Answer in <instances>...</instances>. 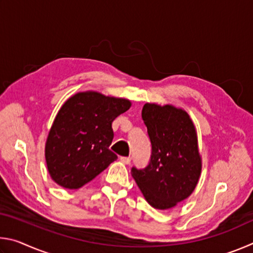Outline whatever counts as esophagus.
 Masks as SVG:
<instances>
[{"mask_svg":"<svg viewBox=\"0 0 253 253\" xmlns=\"http://www.w3.org/2000/svg\"><path fill=\"white\" fill-rule=\"evenodd\" d=\"M121 161L124 163V164H129L130 163V161H131V158L130 157H121Z\"/></svg>","mask_w":253,"mask_h":253,"instance_id":"obj_1","label":"esophagus"}]
</instances>
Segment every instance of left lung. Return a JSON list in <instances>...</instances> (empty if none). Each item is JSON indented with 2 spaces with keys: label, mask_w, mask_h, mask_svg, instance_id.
Returning a JSON list of instances; mask_svg holds the SVG:
<instances>
[{
  "label": "left lung",
  "mask_w": 253,
  "mask_h": 253,
  "mask_svg": "<svg viewBox=\"0 0 253 253\" xmlns=\"http://www.w3.org/2000/svg\"><path fill=\"white\" fill-rule=\"evenodd\" d=\"M152 154L145 169H131L144 198L153 208L168 210L187 199L199 182L202 162L198 136L186 111L170 105L145 104Z\"/></svg>",
  "instance_id": "left-lung-1"
}]
</instances>
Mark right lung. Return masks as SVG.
<instances>
[{"label": "right lung", "instance_id": "right-lung-1", "mask_svg": "<svg viewBox=\"0 0 253 253\" xmlns=\"http://www.w3.org/2000/svg\"><path fill=\"white\" fill-rule=\"evenodd\" d=\"M124 98L96 91L79 92L60 108L45 143V161L51 178L60 186L76 190L90 182L117 155L109 149L111 124L130 108Z\"/></svg>", "mask_w": 253, "mask_h": 253}]
</instances>
